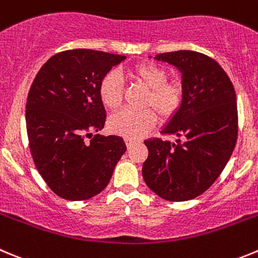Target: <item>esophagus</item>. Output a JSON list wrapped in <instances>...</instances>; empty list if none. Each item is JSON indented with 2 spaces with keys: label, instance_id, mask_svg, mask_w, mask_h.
I'll return each mask as SVG.
<instances>
[{
  "label": "esophagus",
  "instance_id": "34e87169",
  "mask_svg": "<svg viewBox=\"0 0 258 258\" xmlns=\"http://www.w3.org/2000/svg\"><path fill=\"white\" fill-rule=\"evenodd\" d=\"M124 141H126V145H127V148H131V146L134 145L135 143H137V140H136V139H130V137H126V139H124Z\"/></svg>",
  "mask_w": 258,
  "mask_h": 258
}]
</instances>
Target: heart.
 Here are the masks:
<instances>
[{"instance_id":"b5f03b06","label":"heart","mask_w":258,"mask_h":258,"mask_svg":"<svg viewBox=\"0 0 258 258\" xmlns=\"http://www.w3.org/2000/svg\"><path fill=\"white\" fill-rule=\"evenodd\" d=\"M132 80L148 89L143 105L151 109H124L109 118L108 126L112 132L130 139H140L155 127L158 117L169 121L177 114L184 100L183 85L178 81H168L169 74L165 69L151 63H139L128 70ZM98 94L102 104L110 110L122 105L124 86L121 76L115 71L104 75L99 83ZM154 110L153 111L152 109Z\"/></svg>"}]
</instances>
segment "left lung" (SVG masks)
<instances>
[{
    "label": "left lung",
    "instance_id": "left-lung-1",
    "mask_svg": "<svg viewBox=\"0 0 258 258\" xmlns=\"http://www.w3.org/2000/svg\"><path fill=\"white\" fill-rule=\"evenodd\" d=\"M159 61L182 72L183 104L163 135L177 143L151 137L143 177L149 188L167 201H187L206 191L232 156L238 136L235 90L215 59L194 50L160 53Z\"/></svg>",
    "mask_w": 258,
    "mask_h": 258
}]
</instances>
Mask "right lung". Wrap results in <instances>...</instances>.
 <instances>
[{
  "instance_id": "add662e5",
  "label": "right lung",
  "mask_w": 258,
  "mask_h": 258,
  "mask_svg": "<svg viewBox=\"0 0 258 258\" xmlns=\"http://www.w3.org/2000/svg\"><path fill=\"white\" fill-rule=\"evenodd\" d=\"M124 58L83 48L63 50L40 67L31 84L29 149L47 186L62 199L83 201L100 194L126 151L122 137L96 134L107 119L99 83Z\"/></svg>"
}]
</instances>
